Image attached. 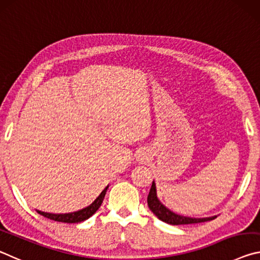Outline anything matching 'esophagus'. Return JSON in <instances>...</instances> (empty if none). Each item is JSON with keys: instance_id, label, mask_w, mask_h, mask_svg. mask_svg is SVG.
Segmentation results:
<instances>
[{"instance_id": "obj_1", "label": "esophagus", "mask_w": 260, "mask_h": 260, "mask_svg": "<svg viewBox=\"0 0 260 260\" xmlns=\"http://www.w3.org/2000/svg\"><path fill=\"white\" fill-rule=\"evenodd\" d=\"M138 160H139V161L147 160V153H146V152H140L139 155H138Z\"/></svg>"}]
</instances>
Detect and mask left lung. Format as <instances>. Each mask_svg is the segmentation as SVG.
I'll use <instances>...</instances> for the list:
<instances>
[{
	"label": "left lung",
	"instance_id": "1",
	"mask_svg": "<svg viewBox=\"0 0 260 260\" xmlns=\"http://www.w3.org/2000/svg\"><path fill=\"white\" fill-rule=\"evenodd\" d=\"M147 205L150 210L154 213L158 219L164 221L166 223L169 224H190V223H199L205 222V221H210L215 219L216 216H210V218H190V216H183L180 214H176L168 210L162 203H161L158 197H156V189L155 183H152L150 193L147 196Z\"/></svg>",
	"mask_w": 260,
	"mask_h": 260
}]
</instances>
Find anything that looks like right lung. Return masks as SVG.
Returning <instances> with one entry per match:
<instances>
[{"instance_id":"right-lung-1","label":"right lung","mask_w":260,"mask_h":260,"mask_svg":"<svg viewBox=\"0 0 260 260\" xmlns=\"http://www.w3.org/2000/svg\"><path fill=\"white\" fill-rule=\"evenodd\" d=\"M108 186L102 190V192L99 194L94 202H93L90 206L83 208V210H79L77 212H72V213H64V214H54V213H47V212L38 211L37 212L41 215H44L45 218H48L50 220L57 221V222H66V223H78L82 222V221L86 220L92 216L98 211V208L101 206L102 201H104L106 191H107Z\"/></svg>"}]
</instances>
